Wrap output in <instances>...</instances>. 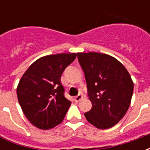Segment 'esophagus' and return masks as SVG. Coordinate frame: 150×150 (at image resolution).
<instances>
[{"instance_id":"esophagus-1","label":"esophagus","mask_w":150,"mask_h":150,"mask_svg":"<svg viewBox=\"0 0 150 150\" xmlns=\"http://www.w3.org/2000/svg\"><path fill=\"white\" fill-rule=\"evenodd\" d=\"M83 99V96H82L81 94H79L78 96H76L75 97V102H79V101L80 100H82Z\"/></svg>"}]
</instances>
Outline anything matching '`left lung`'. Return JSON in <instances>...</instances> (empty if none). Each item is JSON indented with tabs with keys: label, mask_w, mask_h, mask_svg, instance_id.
<instances>
[{
	"label": "left lung",
	"mask_w": 150,
	"mask_h": 150,
	"mask_svg": "<svg viewBox=\"0 0 150 150\" xmlns=\"http://www.w3.org/2000/svg\"><path fill=\"white\" fill-rule=\"evenodd\" d=\"M77 57L92 104L85 117L98 129H109L129 109L133 92L131 76L122 63L106 54L78 53Z\"/></svg>",
	"instance_id": "left-lung-1"
}]
</instances>
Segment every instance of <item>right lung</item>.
<instances>
[{"instance_id": "obj_1", "label": "right lung", "mask_w": 150, "mask_h": 150, "mask_svg": "<svg viewBox=\"0 0 150 150\" xmlns=\"http://www.w3.org/2000/svg\"><path fill=\"white\" fill-rule=\"evenodd\" d=\"M75 58V53L42 57L20 79L18 102L26 118L38 129H52L64 119L71 102L64 96L60 78Z\"/></svg>"}]
</instances>
